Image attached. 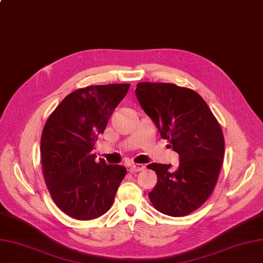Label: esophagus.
Instances as JSON below:
<instances>
[{
    "instance_id": "1",
    "label": "esophagus",
    "mask_w": 263,
    "mask_h": 263,
    "mask_svg": "<svg viewBox=\"0 0 263 263\" xmlns=\"http://www.w3.org/2000/svg\"><path fill=\"white\" fill-rule=\"evenodd\" d=\"M128 168H129V172L134 173V172L143 171L145 168V166L143 164H130L129 167H128Z\"/></svg>"
}]
</instances>
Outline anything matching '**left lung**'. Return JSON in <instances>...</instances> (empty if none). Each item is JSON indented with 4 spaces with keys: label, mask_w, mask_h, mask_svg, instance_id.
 <instances>
[{
    "label": "left lung",
    "mask_w": 263,
    "mask_h": 263,
    "mask_svg": "<svg viewBox=\"0 0 263 263\" xmlns=\"http://www.w3.org/2000/svg\"><path fill=\"white\" fill-rule=\"evenodd\" d=\"M136 97L156 125L167 147L180 155V165L152 163L157 184L148 193L159 212L184 216L193 212L212 194L224 155L220 124L200 95L174 83L139 82Z\"/></svg>",
    "instance_id": "8db88e82"
}]
</instances>
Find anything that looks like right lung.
Wrapping results in <instances>:
<instances>
[{
  "label": "right lung",
  "mask_w": 263,
  "mask_h": 263,
  "mask_svg": "<svg viewBox=\"0 0 263 263\" xmlns=\"http://www.w3.org/2000/svg\"><path fill=\"white\" fill-rule=\"evenodd\" d=\"M129 87L110 83L78 89L44 125L40 148L44 181L57 206L73 219L88 221L108 212L126 175L124 166L96 161L92 149Z\"/></svg>",
  "instance_id": "right-lung-1"
}]
</instances>
